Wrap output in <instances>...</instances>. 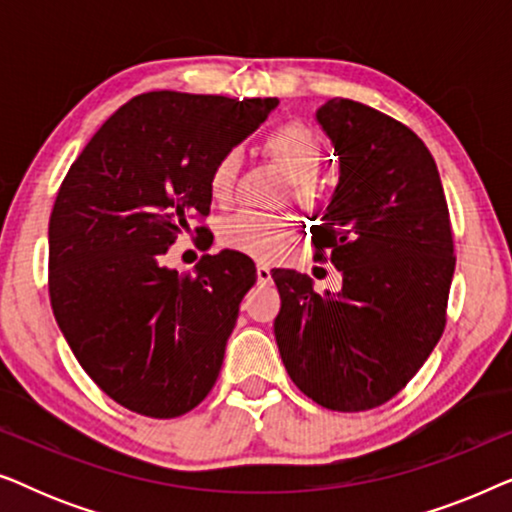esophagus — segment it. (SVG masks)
<instances>
[{"label":"esophagus","mask_w":512,"mask_h":512,"mask_svg":"<svg viewBox=\"0 0 512 512\" xmlns=\"http://www.w3.org/2000/svg\"><path fill=\"white\" fill-rule=\"evenodd\" d=\"M256 277H258V282H261V284H268V282H272L270 265H268V263H263V261H258V263H256Z\"/></svg>","instance_id":"esophagus-1"}]
</instances>
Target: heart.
I'll return each mask as SVG.
<instances>
[{"instance_id": "b5f03b06", "label": "heart", "mask_w": 512, "mask_h": 512, "mask_svg": "<svg viewBox=\"0 0 512 512\" xmlns=\"http://www.w3.org/2000/svg\"><path fill=\"white\" fill-rule=\"evenodd\" d=\"M265 153L272 163L291 181L293 195L300 202L314 198L319 186V172L324 165V144L317 132L303 123H284L265 137ZM240 151H226L212 172V193L216 200H226L233 193L237 172H240ZM296 233L293 223L284 216L240 209L230 214L221 226V242L230 249L249 256L268 258Z\"/></svg>"}]
</instances>
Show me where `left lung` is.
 <instances>
[{
	"label": "left lung",
	"mask_w": 512,
	"mask_h": 512,
	"mask_svg": "<svg viewBox=\"0 0 512 512\" xmlns=\"http://www.w3.org/2000/svg\"><path fill=\"white\" fill-rule=\"evenodd\" d=\"M317 123L340 158V184L312 242L319 261L328 249L342 289L317 293L307 275L272 270L275 340L305 396L361 412L396 396L443 335L450 216L436 160L403 123L342 97L321 104Z\"/></svg>",
	"instance_id": "8db88e82"
}]
</instances>
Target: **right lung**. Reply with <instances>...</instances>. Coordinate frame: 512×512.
I'll return each mask as SVG.
<instances>
[{
    "label": "right lung",
    "instance_id": "obj_1",
    "mask_svg": "<svg viewBox=\"0 0 512 512\" xmlns=\"http://www.w3.org/2000/svg\"><path fill=\"white\" fill-rule=\"evenodd\" d=\"M277 104L144 93L69 167L48 223L51 307L83 370L123 408L172 419L212 391L256 268L223 249L181 275L163 256L188 214H209L223 153Z\"/></svg>",
    "mask_w": 512,
    "mask_h": 512
}]
</instances>
